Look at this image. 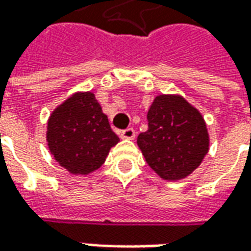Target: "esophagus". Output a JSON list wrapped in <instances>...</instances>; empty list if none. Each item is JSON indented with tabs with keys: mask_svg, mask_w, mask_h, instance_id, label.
Listing matches in <instances>:
<instances>
[{
	"mask_svg": "<svg viewBox=\"0 0 251 251\" xmlns=\"http://www.w3.org/2000/svg\"><path fill=\"white\" fill-rule=\"evenodd\" d=\"M121 137H122V138H125V140H133V138L136 137V130H134L133 127H127V129H125V130H122Z\"/></svg>",
	"mask_w": 251,
	"mask_h": 251,
	"instance_id": "1",
	"label": "esophagus"
}]
</instances>
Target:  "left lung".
Listing matches in <instances>:
<instances>
[{
	"label": "left lung",
	"instance_id": "1",
	"mask_svg": "<svg viewBox=\"0 0 251 251\" xmlns=\"http://www.w3.org/2000/svg\"><path fill=\"white\" fill-rule=\"evenodd\" d=\"M148 122V130L137 138L148 165L165 180L192 174L208 152V133L199 111L181 97L160 95Z\"/></svg>",
	"mask_w": 251,
	"mask_h": 251
}]
</instances>
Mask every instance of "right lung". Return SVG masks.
Wrapping results in <instances>:
<instances>
[{
    "label": "right lung",
    "mask_w": 251,
    "mask_h": 251,
    "mask_svg": "<svg viewBox=\"0 0 251 251\" xmlns=\"http://www.w3.org/2000/svg\"><path fill=\"white\" fill-rule=\"evenodd\" d=\"M47 140L57 163L75 175L98 169L120 141L91 93L75 94L52 113Z\"/></svg>",
    "instance_id": "1"
}]
</instances>
